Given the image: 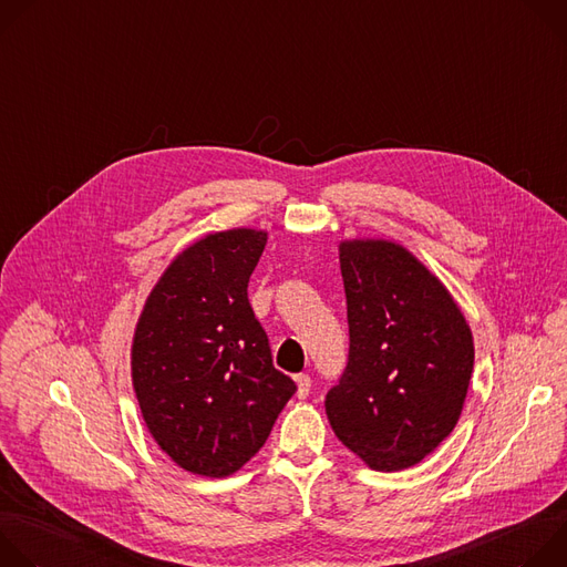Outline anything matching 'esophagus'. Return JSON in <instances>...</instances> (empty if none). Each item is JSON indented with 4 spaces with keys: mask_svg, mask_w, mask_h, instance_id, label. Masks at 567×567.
I'll use <instances>...</instances> for the list:
<instances>
[{
    "mask_svg": "<svg viewBox=\"0 0 567 567\" xmlns=\"http://www.w3.org/2000/svg\"><path fill=\"white\" fill-rule=\"evenodd\" d=\"M296 385H298V396L300 399L309 396V392H311V377L309 374H298L296 377Z\"/></svg>",
    "mask_w": 567,
    "mask_h": 567,
    "instance_id": "1",
    "label": "esophagus"
}]
</instances>
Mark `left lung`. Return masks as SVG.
<instances>
[{"label":"left lung","mask_w":567,"mask_h":567,"mask_svg":"<svg viewBox=\"0 0 567 567\" xmlns=\"http://www.w3.org/2000/svg\"><path fill=\"white\" fill-rule=\"evenodd\" d=\"M350 352L326 394L337 437L377 471L422 462L455 429L473 339L444 285L383 239L341 245Z\"/></svg>","instance_id":"8db88e82"}]
</instances>
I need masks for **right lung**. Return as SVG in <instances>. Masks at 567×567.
Here are the masks:
<instances>
[{"label": "right lung", "instance_id": "1", "mask_svg": "<svg viewBox=\"0 0 567 567\" xmlns=\"http://www.w3.org/2000/svg\"><path fill=\"white\" fill-rule=\"evenodd\" d=\"M267 233L206 235L161 276L134 332L147 431L182 468L224 477L249 462L296 392L249 302Z\"/></svg>", "mask_w": 567, "mask_h": 567}]
</instances>
